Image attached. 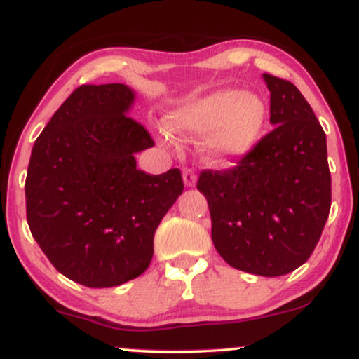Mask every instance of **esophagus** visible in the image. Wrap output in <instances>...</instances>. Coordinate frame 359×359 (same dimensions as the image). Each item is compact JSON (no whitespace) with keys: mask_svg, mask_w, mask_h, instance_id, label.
I'll list each match as a JSON object with an SVG mask.
<instances>
[{"mask_svg":"<svg viewBox=\"0 0 359 359\" xmlns=\"http://www.w3.org/2000/svg\"><path fill=\"white\" fill-rule=\"evenodd\" d=\"M182 177H184V182H185V185H187V187H194V185H196L197 175H196V172H194V168L184 167L182 168Z\"/></svg>","mask_w":359,"mask_h":359,"instance_id":"34e87169","label":"esophagus"}]
</instances>
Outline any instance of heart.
<instances>
[{"mask_svg":"<svg viewBox=\"0 0 359 359\" xmlns=\"http://www.w3.org/2000/svg\"><path fill=\"white\" fill-rule=\"evenodd\" d=\"M266 108L255 94L217 90L184 102L167 116L172 133L204 138L203 150L214 163H231L248 155L262 137Z\"/></svg>","mask_w":359,"mask_h":359,"instance_id":"1","label":"heart"}]
</instances>
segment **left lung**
<instances>
[{"label": "left lung", "instance_id": "obj_1", "mask_svg": "<svg viewBox=\"0 0 359 359\" xmlns=\"http://www.w3.org/2000/svg\"><path fill=\"white\" fill-rule=\"evenodd\" d=\"M270 123L248 155L197 179L211 212L217 253L233 269L280 277L307 262L331 209L325 133L290 81L263 74Z\"/></svg>", "mask_w": 359, "mask_h": 359}]
</instances>
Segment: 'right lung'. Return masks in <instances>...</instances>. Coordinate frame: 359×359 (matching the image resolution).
Wrapping results in <instances>:
<instances>
[{"mask_svg": "<svg viewBox=\"0 0 359 359\" xmlns=\"http://www.w3.org/2000/svg\"><path fill=\"white\" fill-rule=\"evenodd\" d=\"M125 84H82L36 138L25 180L32 236L57 271L90 288L140 277L154 234L184 191L179 168L151 175L135 154L154 147L126 114Z\"/></svg>", "mask_w": 359, "mask_h": 359, "instance_id": "right-lung-1", "label": "right lung"}]
</instances>
